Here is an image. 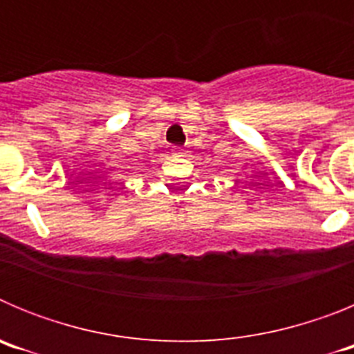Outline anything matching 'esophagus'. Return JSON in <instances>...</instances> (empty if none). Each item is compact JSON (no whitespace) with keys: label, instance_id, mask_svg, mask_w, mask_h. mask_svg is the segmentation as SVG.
I'll use <instances>...</instances> for the list:
<instances>
[{"label":"esophagus","instance_id":"34e87169","mask_svg":"<svg viewBox=\"0 0 354 354\" xmlns=\"http://www.w3.org/2000/svg\"><path fill=\"white\" fill-rule=\"evenodd\" d=\"M175 156H177V158H184V156H186V150L177 149V150H175Z\"/></svg>","mask_w":354,"mask_h":354}]
</instances>
